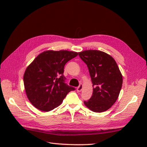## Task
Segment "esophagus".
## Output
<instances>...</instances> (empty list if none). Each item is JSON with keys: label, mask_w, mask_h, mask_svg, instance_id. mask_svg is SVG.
Returning <instances> with one entry per match:
<instances>
[{"label": "esophagus", "mask_w": 147, "mask_h": 147, "mask_svg": "<svg viewBox=\"0 0 147 147\" xmlns=\"http://www.w3.org/2000/svg\"><path fill=\"white\" fill-rule=\"evenodd\" d=\"M82 88H83V85L82 84H80L78 88H76V90L78 92H80L82 90Z\"/></svg>", "instance_id": "esophagus-1"}]
</instances>
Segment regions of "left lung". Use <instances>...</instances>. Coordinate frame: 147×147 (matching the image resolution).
<instances>
[{"instance_id":"left-lung-1","label":"left lung","mask_w":147,"mask_h":147,"mask_svg":"<svg viewBox=\"0 0 147 147\" xmlns=\"http://www.w3.org/2000/svg\"><path fill=\"white\" fill-rule=\"evenodd\" d=\"M88 66L93 83V91L84 104L94 112L108 110L118 98L123 84V76L112 57L97 50L78 53Z\"/></svg>"}]
</instances>
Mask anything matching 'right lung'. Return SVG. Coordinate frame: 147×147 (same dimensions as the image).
<instances>
[{
    "label": "right lung",
    "mask_w": 147,
    "mask_h": 147,
    "mask_svg": "<svg viewBox=\"0 0 147 147\" xmlns=\"http://www.w3.org/2000/svg\"><path fill=\"white\" fill-rule=\"evenodd\" d=\"M78 55L76 52L47 51L36 57L26 68L24 86L28 100L35 108L49 111L60 105L68 93L75 90L65 82L67 62Z\"/></svg>",
    "instance_id": "obj_1"
}]
</instances>
